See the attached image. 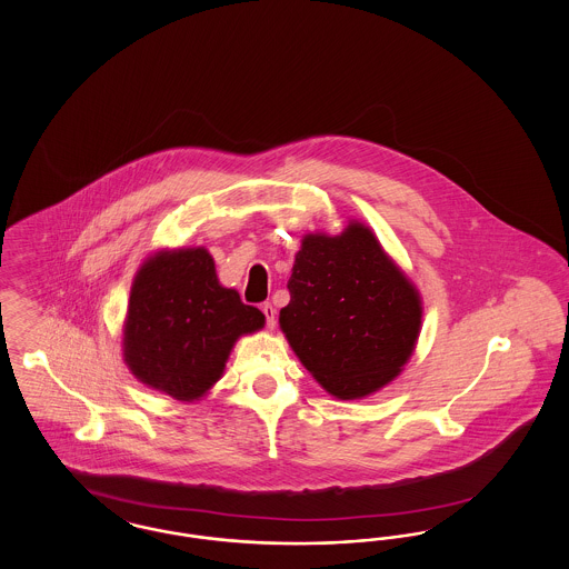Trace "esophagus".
<instances>
[{
    "instance_id": "obj_1",
    "label": "esophagus",
    "mask_w": 569,
    "mask_h": 569,
    "mask_svg": "<svg viewBox=\"0 0 569 569\" xmlns=\"http://www.w3.org/2000/svg\"><path fill=\"white\" fill-rule=\"evenodd\" d=\"M262 313H264V318H267V326L272 330L274 325H277V320H274V318H277V309L272 307L271 302H264V305H262Z\"/></svg>"
}]
</instances>
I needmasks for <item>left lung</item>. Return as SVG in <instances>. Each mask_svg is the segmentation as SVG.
I'll return each instance as SVG.
<instances>
[{"label":"left lung","mask_w":569,"mask_h":569,"mask_svg":"<svg viewBox=\"0 0 569 569\" xmlns=\"http://www.w3.org/2000/svg\"><path fill=\"white\" fill-rule=\"evenodd\" d=\"M288 290L279 328L330 397L365 399L401 376L422 297L369 226L352 219L339 234H305Z\"/></svg>","instance_id":"left-lung-1"}]
</instances>
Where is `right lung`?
<instances>
[{
    "mask_svg": "<svg viewBox=\"0 0 569 569\" xmlns=\"http://www.w3.org/2000/svg\"><path fill=\"white\" fill-rule=\"evenodd\" d=\"M264 322L260 309L219 283L204 247L160 249L132 281L123 360L144 386L193 403L223 376L234 343Z\"/></svg>",
    "mask_w": 569,
    "mask_h": 569,
    "instance_id": "1",
    "label": "right lung"
}]
</instances>
